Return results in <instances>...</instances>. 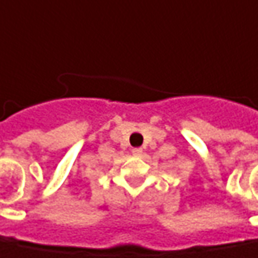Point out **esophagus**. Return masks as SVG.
Wrapping results in <instances>:
<instances>
[{"label":"esophagus","mask_w":258,"mask_h":258,"mask_svg":"<svg viewBox=\"0 0 258 258\" xmlns=\"http://www.w3.org/2000/svg\"><path fill=\"white\" fill-rule=\"evenodd\" d=\"M133 155H134V156H140V155H142V148H134V149H133Z\"/></svg>","instance_id":"esophagus-1"}]
</instances>
